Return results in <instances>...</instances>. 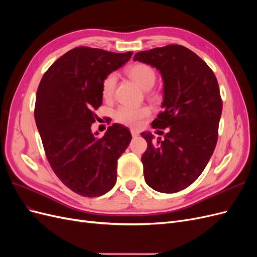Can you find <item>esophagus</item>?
Masks as SVG:
<instances>
[{
  "label": "esophagus",
  "mask_w": 257,
  "mask_h": 257,
  "mask_svg": "<svg viewBox=\"0 0 257 257\" xmlns=\"http://www.w3.org/2000/svg\"><path fill=\"white\" fill-rule=\"evenodd\" d=\"M131 134H132V136H133V137H137L139 135V133H138L136 130H131Z\"/></svg>",
  "instance_id": "esophagus-1"
}]
</instances>
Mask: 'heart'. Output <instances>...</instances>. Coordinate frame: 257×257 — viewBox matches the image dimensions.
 <instances>
[{
  "label": "heart",
  "mask_w": 257,
  "mask_h": 257,
  "mask_svg": "<svg viewBox=\"0 0 257 257\" xmlns=\"http://www.w3.org/2000/svg\"><path fill=\"white\" fill-rule=\"evenodd\" d=\"M126 74L131 79H133L143 90H150L157 79V74L154 69L148 64L145 63H136L131 65L126 69ZM116 76L114 74L108 75L103 82V96L105 98H111L115 84H116ZM150 111L146 107L134 108L130 106H121L118 110L114 112V120L124 124V125L138 127L141 125L143 120L146 116L149 115Z\"/></svg>",
  "instance_id": "b5f03b06"
}]
</instances>
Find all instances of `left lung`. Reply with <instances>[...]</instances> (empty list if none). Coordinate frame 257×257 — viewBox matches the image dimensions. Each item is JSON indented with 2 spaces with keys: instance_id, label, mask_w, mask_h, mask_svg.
<instances>
[{
  "instance_id": "obj_1",
  "label": "left lung",
  "mask_w": 257,
  "mask_h": 257,
  "mask_svg": "<svg viewBox=\"0 0 257 257\" xmlns=\"http://www.w3.org/2000/svg\"><path fill=\"white\" fill-rule=\"evenodd\" d=\"M133 60L157 68L164 83V111L152 127L167 133L155 142L150 132L142 133L148 144L145 181L158 192L176 193L196 180L214 151L222 114L219 84L205 62L180 45L137 52Z\"/></svg>"
}]
</instances>
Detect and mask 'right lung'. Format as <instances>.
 Here are the masks:
<instances>
[{"label":"right lung","mask_w":257,"mask_h":257,"mask_svg":"<svg viewBox=\"0 0 257 257\" xmlns=\"http://www.w3.org/2000/svg\"><path fill=\"white\" fill-rule=\"evenodd\" d=\"M133 52L96 48L69 50L49 67L36 93L35 122L52 170L68 189L97 197L116 181V164L131 143L130 130L118 123L98 138L91 126L103 103L106 77Z\"/></svg>","instance_id":"obj_1"}]
</instances>
